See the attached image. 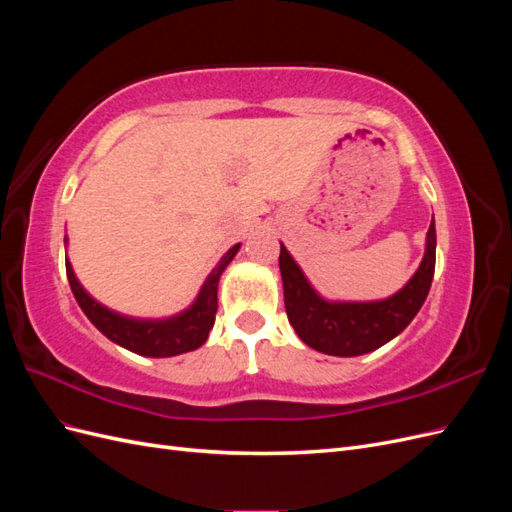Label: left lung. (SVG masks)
Returning a JSON list of instances; mask_svg holds the SVG:
<instances>
[{"mask_svg": "<svg viewBox=\"0 0 512 512\" xmlns=\"http://www.w3.org/2000/svg\"><path fill=\"white\" fill-rule=\"evenodd\" d=\"M284 305L288 320L303 342L324 354L359 356L391 342L425 303L436 271V224L427 230L421 267L393 297L374 303H329L309 286L286 247L280 250Z\"/></svg>", "mask_w": 512, "mask_h": 512, "instance_id": "8db88e82", "label": "left lung"}]
</instances>
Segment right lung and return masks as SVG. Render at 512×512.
<instances>
[{
	"mask_svg": "<svg viewBox=\"0 0 512 512\" xmlns=\"http://www.w3.org/2000/svg\"><path fill=\"white\" fill-rule=\"evenodd\" d=\"M239 252V243L232 245L222 260L209 273L207 282L200 288L198 299L183 314L168 320H134L119 316L94 301L76 280L70 262H66V275L76 303L85 316L94 322L111 342L143 356H175L203 346L213 329L215 312H218V282L228 262Z\"/></svg>",
	"mask_w": 512,
	"mask_h": 512,
	"instance_id": "1",
	"label": "right lung"
}]
</instances>
